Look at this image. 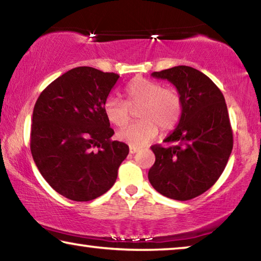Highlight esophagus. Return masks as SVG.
<instances>
[{
	"mask_svg": "<svg viewBox=\"0 0 261 261\" xmlns=\"http://www.w3.org/2000/svg\"><path fill=\"white\" fill-rule=\"evenodd\" d=\"M139 150V148L138 147H134V146H129V153L130 154H135L136 151Z\"/></svg>",
	"mask_w": 261,
	"mask_h": 261,
	"instance_id": "1",
	"label": "esophagus"
}]
</instances>
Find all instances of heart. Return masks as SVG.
Returning a JSON list of instances; mask_svg holds the SVG:
<instances>
[{
  "label": "heart",
  "instance_id": "obj_1",
  "mask_svg": "<svg viewBox=\"0 0 261 261\" xmlns=\"http://www.w3.org/2000/svg\"><path fill=\"white\" fill-rule=\"evenodd\" d=\"M127 101L111 95L103 103L108 121L117 127H125L132 118V108H140L141 119L120 130L118 139L130 146L141 147L151 141L161 130L170 132L178 125L183 114V100L174 87H163L155 80L138 77L126 86Z\"/></svg>",
  "mask_w": 261,
  "mask_h": 261
}]
</instances>
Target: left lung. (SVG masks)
<instances>
[{"label":"left lung","mask_w":261,"mask_h":261,"mask_svg":"<svg viewBox=\"0 0 261 261\" xmlns=\"http://www.w3.org/2000/svg\"><path fill=\"white\" fill-rule=\"evenodd\" d=\"M151 75L174 84L183 100V114L164 139L170 146L150 147L155 163L148 178L166 197L189 200L217 182L230 158L233 134L225 99L216 84L194 67L179 65Z\"/></svg>","instance_id":"obj_1"}]
</instances>
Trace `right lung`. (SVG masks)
Instances as JSON below:
<instances>
[{
	"mask_svg": "<svg viewBox=\"0 0 261 261\" xmlns=\"http://www.w3.org/2000/svg\"><path fill=\"white\" fill-rule=\"evenodd\" d=\"M119 79L113 72L74 67L54 80L35 103L30 149L44 179L64 197L87 202L105 194L127 158L112 141L103 103Z\"/></svg>",
	"mask_w": 261,
	"mask_h": 261,
	"instance_id": "obj_1",
	"label": "right lung"
}]
</instances>
